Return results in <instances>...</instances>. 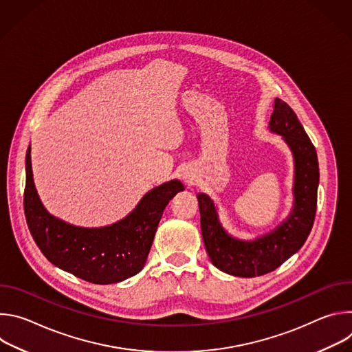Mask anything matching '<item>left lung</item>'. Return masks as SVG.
<instances>
[{
	"instance_id": "left-lung-1",
	"label": "left lung",
	"mask_w": 352,
	"mask_h": 352,
	"mask_svg": "<svg viewBox=\"0 0 352 352\" xmlns=\"http://www.w3.org/2000/svg\"><path fill=\"white\" fill-rule=\"evenodd\" d=\"M270 129L284 136L295 160V206L289 219L272 234L254 242L231 238L221 228L213 202L209 196L199 193L200 228L213 265L232 276L256 277L276 270L302 246L312 230L319 185V163L314 143L294 110L274 100Z\"/></svg>"
}]
</instances>
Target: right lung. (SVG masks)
Wrapping results in <instances>:
<instances>
[{
	"label": "right lung",
	"mask_w": 352,
	"mask_h": 352,
	"mask_svg": "<svg viewBox=\"0 0 352 352\" xmlns=\"http://www.w3.org/2000/svg\"><path fill=\"white\" fill-rule=\"evenodd\" d=\"M184 190L179 181L163 184L147 192L124 220L103 228L69 226L43 208L37 196L26 153L23 209L29 231L43 255L57 267L94 284H113L139 273L170 200Z\"/></svg>",
	"instance_id": "obj_1"
}]
</instances>
